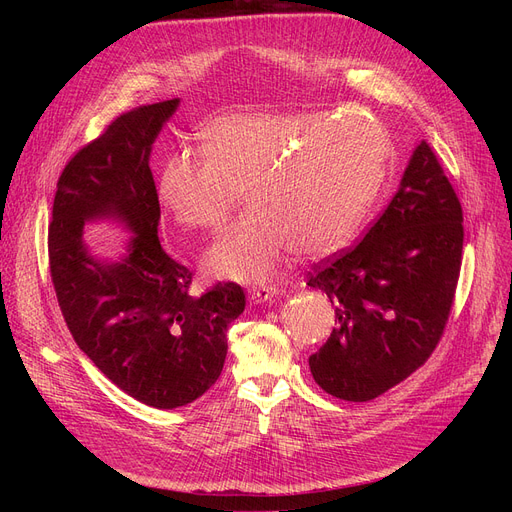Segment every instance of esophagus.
I'll list each match as a JSON object with an SVG mask.
<instances>
[{"instance_id":"esophagus-1","label":"esophagus","mask_w":512,"mask_h":512,"mask_svg":"<svg viewBox=\"0 0 512 512\" xmlns=\"http://www.w3.org/2000/svg\"><path fill=\"white\" fill-rule=\"evenodd\" d=\"M276 297H278V288L276 286H259V288H253L249 292V301L255 303V305L274 301Z\"/></svg>"}]
</instances>
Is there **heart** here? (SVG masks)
I'll list each match as a JSON object with an SVG mask.
<instances>
[{
    "label": "heart",
    "mask_w": 512,
    "mask_h": 512,
    "mask_svg": "<svg viewBox=\"0 0 512 512\" xmlns=\"http://www.w3.org/2000/svg\"><path fill=\"white\" fill-rule=\"evenodd\" d=\"M388 153L382 126L359 114H232L207 126L203 151L166 161L157 199L178 226L211 228L245 191L249 211L215 236L203 265L213 278L263 284L290 251L326 257L355 236Z\"/></svg>",
    "instance_id": "obj_1"
}]
</instances>
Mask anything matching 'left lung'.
Here are the masks:
<instances>
[{"label":"left lung","mask_w":512,"mask_h":512,"mask_svg":"<svg viewBox=\"0 0 512 512\" xmlns=\"http://www.w3.org/2000/svg\"><path fill=\"white\" fill-rule=\"evenodd\" d=\"M463 253V209L421 141L398 191L357 247L315 265L307 286L328 294L336 326L309 357L328 394L365 402L419 369L444 332Z\"/></svg>","instance_id":"left-lung-1"}]
</instances>
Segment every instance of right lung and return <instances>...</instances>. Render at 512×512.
<instances>
[{"mask_svg": "<svg viewBox=\"0 0 512 512\" xmlns=\"http://www.w3.org/2000/svg\"><path fill=\"white\" fill-rule=\"evenodd\" d=\"M180 99L116 118L64 168L49 224V270L66 326L97 369L147 407L176 409L220 378L226 330L245 311L234 282L191 297L193 274L159 245V199L149 157ZM91 221L133 236L116 262L95 258L82 238Z\"/></svg>", "mask_w": 512, "mask_h": 512, "instance_id": "1", "label": "right lung"}]
</instances>
